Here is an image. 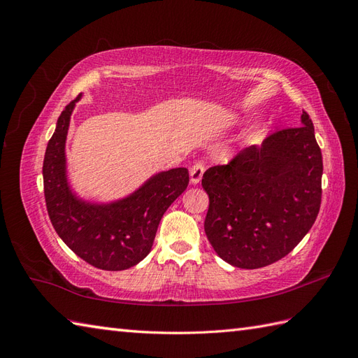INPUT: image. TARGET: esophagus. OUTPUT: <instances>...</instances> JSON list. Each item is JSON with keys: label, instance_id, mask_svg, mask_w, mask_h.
<instances>
[{"label": "esophagus", "instance_id": "obj_1", "mask_svg": "<svg viewBox=\"0 0 358 358\" xmlns=\"http://www.w3.org/2000/svg\"><path fill=\"white\" fill-rule=\"evenodd\" d=\"M203 173H204V164L201 161H197L196 164L191 167V182L199 183L203 178Z\"/></svg>", "mask_w": 358, "mask_h": 358}]
</instances>
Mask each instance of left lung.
I'll return each mask as SVG.
<instances>
[{
  "label": "left lung",
  "instance_id": "obj_1",
  "mask_svg": "<svg viewBox=\"0 0 358 358\" xmlns=\"http://www.w3.org/2000/svg\"><path fill=\"white\" fill-rule=\"evenodd\" d=\"M322 155L306 112L301 127L270 134L229 164L204 171L209 194L204 231L215 252L241 268L276 263L315 222L321 206Z\"/></svg>",
  "mask_w": 358,
  "mask_h": 358
}]
</instances>
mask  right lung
<instances>
[{
  "label": "right lung",
  "mask_w": 358,
  "mask_h": 358,
  "mask_svg": "<svg viewBox=\"0 0 358 358\" xmlns=\"http://www.w3.org/2000/svg\"><path fill=\"white\" fill-rule=\"evenodd\" d=\"M80 94L58 117L43 161V185L50 222L71 251L103 270H125L150 252L158 224L169 206L187 189L188 170L179 167L150 178L131 196L94 204L71 192L66 176V138L70 115Z\"/></svg>",
  "instance_id": "1"
}]
</instances>
